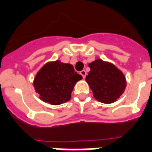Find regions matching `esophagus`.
I'll list each match as a JSON object with an SVG mask.
<instances>
[{"mask_svg":"<svg viewBox=\"0 0 152 152\" xmlns=\"http://www.w3.org/2000/svg\"><path fill=\"white\" fill-rule=\"evenodd\" d=\"M80 73L81 76H83V78H85V77H86L87 72H86V71H85V70H82V71H81Z\"/></svg>","mask_w":152,"mask_h":152,"instance_id":"obj_1","label":"esophagus"}]
</instances>
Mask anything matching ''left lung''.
<instances>
[{"mask_svg": "<svg viewBox=\"0 0 152 152\" xmlns=\"http://www.w3.org/2000/svg\"><path fill=\"white\" fill-rule=\"evenodd\" d=\"M91 71L86 81L95 99L104 104L113 103L123 94L126 87L124 74L112 64L96 60L89 64Z\"/></svg>", "mask_w": 152, "mask_h": 152, "instance_id": "1", "label": "left lung"}]
</instances>
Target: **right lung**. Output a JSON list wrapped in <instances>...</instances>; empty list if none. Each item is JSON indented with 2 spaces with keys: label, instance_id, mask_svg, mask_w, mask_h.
Masks as SVG:
<instances>
[{
  "label": "right lung",
  "instance_id": "right-lung-1",
  "mask_svg": "<svg viewBox=\"0 0 152 152\" xmlns=\"http://www.w3.org/2000/svg\"><path fill=\"white\" fill-rule=\"evenodd\" d=\"M81 79L72 65L56 61L46 64L38 72L33 84L43 101L59 105L70 99L75 84Z\"/></svg>",
  "mask_w": 152,
  "mask_h": 152
}]
</instances>
